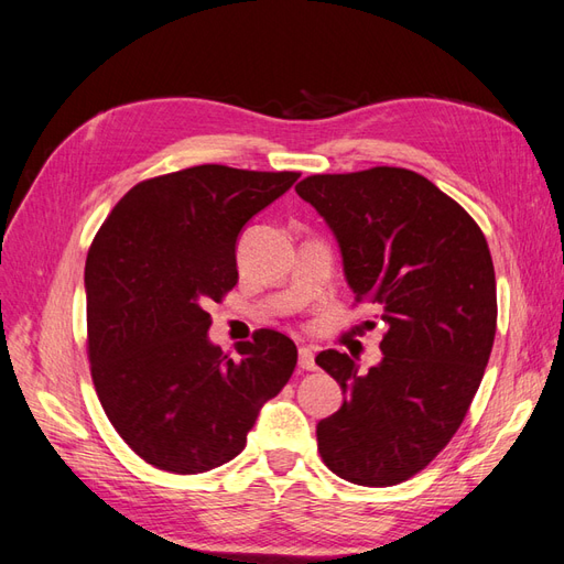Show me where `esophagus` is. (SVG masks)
I'll return each mask as SVG.
<instances>
[{"mask_svg":"<svg viewBox=\"0 0 564 564\" xmlns=\"http://www.w3.org/2000/svg\"><path fill=\"white\" fill-rule=\"evenodd\" d=\"M297 365H300V369H305V371H312L316 365H314V350L312 348H307V345H302L300 348V352H297Z\"/></svg>","mask_w":564,"mask_h":564,"instance_id":"1","label":"esophagus"}]
</instances>
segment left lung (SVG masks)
I'll return each mask as SVG.
<instances>
[{
	"label": "left lung",
	"instance_id": "1",
	"mask_svg": "<svg viewBox=\"0 0 564 564\" xmlns=\"http://www.w3.org/2000/svg\"><path fill=\"white\" fill-rule=\"evenodd\" d=\"M295 191L334 230L355 300L383 328L369 371L338 350L316 355L345 395L316 424L322 459L350 484L395 486L451 443L479 391L498 322L488 242L453 197L408 169L316 173Z\"/></svg>",
	"mask_w": 564,
	"mask_h": 564
}]
</instances>
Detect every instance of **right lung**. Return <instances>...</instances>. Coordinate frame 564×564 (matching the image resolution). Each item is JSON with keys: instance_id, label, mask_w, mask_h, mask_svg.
<instances>
[{"instance_id": "1", "label": "right lung", "mask_w": 564, "mask_h": 564, "mask_svg": "<svg viewBox=\"0 0 564 564\" xmlns=\"http://www.w3.org/2000/svg\"><path fill=\"white\" fill-rule=\"evenodd\" d=\"M297 178L183 169L131 187L97 230L85 262L93 383L111 426L156 469L226 465L293 377L291 338L259 328L234 362L209 340L205 307L238 283L242 226Z\"/></svg>"}]
</instances>
